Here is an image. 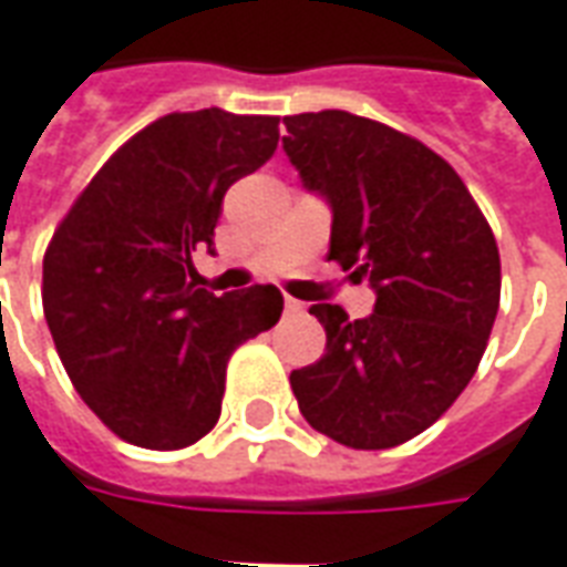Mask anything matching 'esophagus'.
Here are the masks:
<instances>
[{
  "label": "esophagus",
  "instance_id": "34e87169",
  "mask_svg": "<svg viewBox=\"0 0 567 567\" xmlns=\"http://www.w3.org/2000/svg\"><path fill=\"white\" fill-rule=\"evenodd\" d=\"M284 308H287V315H290V317L302 315V311H305V305L299 302V299H290V296H287V302H284Z\"/></svg>",
  "mask_w": 567,
  "mask_h": 567
}]
</instances>
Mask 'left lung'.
<instances>
[{
  "label": "left lung",
  "mask_w": 567,
  "mask_h": 567,
  "mask_svg": "<svg viewBox=\"0 0 567 567\" xmlns=\"http://www.w3.org/2000/svg\"><path fill=\"white\" fill-rule=\"evenodd\" d=\"M284 152L332 207L329 259L367 277L375 311L311 305L327 351L292 369L305 421L348 449H393L455 403L501 305L492 226L433 148L344 110L287 115Z\"/></svg>",
  "instance_id": "left-lung-1"
}]
</instances>
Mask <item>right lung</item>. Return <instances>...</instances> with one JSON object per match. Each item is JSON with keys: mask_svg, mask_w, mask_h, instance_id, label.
<instances>
[{"mask_svg": "<svg viewBox=\"0 0 567 567\" xmlns=\"http://www.w3.org/2000/svg\"><path fill=\"white\" fill-rule=\"evenodd\" d=\"M277 115L171 112L124 143L60 219L42 262V308L60 363L124 443L174 452L216 427L228 357L271 329V284L195 287L223 198L277 148Z\"/></svg>", "mask_w": 567, "mask_h": 567, "instance_id": "add662e5", "label": "right lung"}]
</instances>
